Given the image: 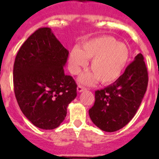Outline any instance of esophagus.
<instances>
[{"label":"esophagus","instance_id":"34e87169","mask_svg":"<svg viewBox=\"0 0 159 159\" xmlns=\"http://www.w3.org/2000/svg\"><path fill=\"white\" fill-rule=\"evenodd\" d=\"M84 90H86V88H84V87L81 86V85H79V86L77 87V91H78L79 92H84Z\"/></svg>","mask_w":159,"mask_h":159}]
</instances>
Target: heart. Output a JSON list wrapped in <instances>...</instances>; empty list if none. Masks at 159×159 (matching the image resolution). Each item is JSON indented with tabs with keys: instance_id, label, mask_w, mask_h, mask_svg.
<instances>
[{
	"instance_id": "b5f03b06",
	"label": "heart",
	"mask_w": 159,
	"mask_h": 159,
	"mask_svg": "<svg viewBox=\"0 0 159 159\" xmlns=\"http://www.w3.org/2000/svg\"><path fill=\"white\" fill-rule=\"evenodd\" d=\"M130 49L111 36H101L85 41L80 48H74L69 54V70L78 75L92 60L88 72L80 78L83 84H92L99 80L103 85L116 82L129 63Z\"/></svg>"
}]
</instances>
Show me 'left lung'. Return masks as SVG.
Masks as SVG:
<instances>
[{
    "mask_svg": "<svg viewBox=\"0 0 159 159\" xmlns=\"http://www.w3.org/2000/svg\"><path fill=\"white\" fill-rule=\"evenodd\" d=\"M148 84L144 57L138 54L119 80L95 92V101L89 116L103 131L114 132L133 119L141 104Z\"/></svg>",
    "mask_w": 159,
    "mask_h": 159,
    "instance_id": "left-lung-1",
    "label": "left lung"
}]
</instances>
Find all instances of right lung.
Here are the masks:
<instances>
[{"label":"right lung","mask_w":159,"mask_h":159,"mask_svg":"<svg viewBox=\"0 0 159 159\" xmlns=\"http://www.w3.org/2000/svg\"><path fill=\"white\" fill-rule=\"evenodd\" d=\"M68 53L50 28H40L16 54L15 96L25 117L40 129L58 127L67 116V106L77 95L74 79L64 74Z\"/></svg>","instance_id":"obj_1"}]
</instances>
